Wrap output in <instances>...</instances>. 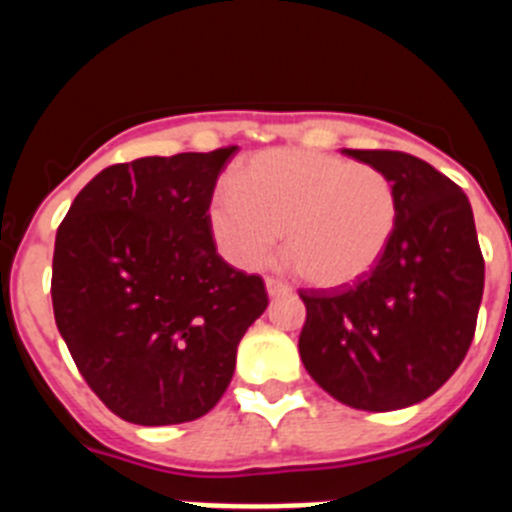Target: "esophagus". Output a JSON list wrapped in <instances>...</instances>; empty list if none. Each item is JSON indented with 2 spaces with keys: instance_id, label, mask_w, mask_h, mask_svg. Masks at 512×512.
Segmentation results:
<instances>
[{
  "instance_id": "esophagus-1",
  "label": "esophagus",
  "mask_w": 512,
  "mask_h": 512,
  "mask_svg": "<svg viewBox=\"0 0 512 512\" xmlns=\"http://www.w3.org/2000/svg\"><path fill=\"white\" fill-rule=\"evenodd\" d=\"M266 292H269L271 297H277V295H287V292H289V284H287V282H282V279L266 277Z\"/></svg>"
}]
</instances>
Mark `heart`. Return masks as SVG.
Segmentation results:
<instances>
[{
  "label": "heart",
  "mask_w": 512,
  "mask_h": 512,
  "mask_svg": "<svg viewBox=\"0 0 512 512\" xmlns=\"http://www.w3.org/2000/svg\"><path fill=\"white\" fill-rule=\"evenodd\" d=\"M397 215L395 184L377 166L279 148L253 156L235 184L217 189L207 223L238 269H259L284 230L289 264L318 287H343L379 264Z\"/></svg>",
  "instance_id": "heart-1"
}]
</instances>
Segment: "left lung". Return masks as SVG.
Returning a JSON list of instances; mask_svg holds the SVG:
<instances>
[{"mask_svg": "<svg viewBox=\"0 0 512 512\" xmlns=\"http://www.w3.org/2000/svg\"><path fill=\"white\" fill-rule=\"evenodd\" d=\"M343 153L390 176L400 200L390 248L351 287L302 289L300 356L338 402L410 408L459 369L485 289L472 205L449 176L402 151Z\"/></svg>", "mask_w": 512, "mask_h": 512, "instance_id": "1", "label": "left lung"}]
</instances>
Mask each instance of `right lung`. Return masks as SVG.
<instances>
[{"label":"right lung","instance_id":"obj_1","mask_svg":"<svg viewBox=\"0 0 512 512\" xmlns=\"http://www.w3.org/2000/svg\"><path fill=\"white\" fill-rule=\"evenodd\" d=\"M235 151L107 166L58 225V333L94 395L128 423L210 413L233 379L243 333L269 305L264 279L233 269L207 223Z\"/></svg>","mask_w":512,"mask_h":512}]
</instances>
